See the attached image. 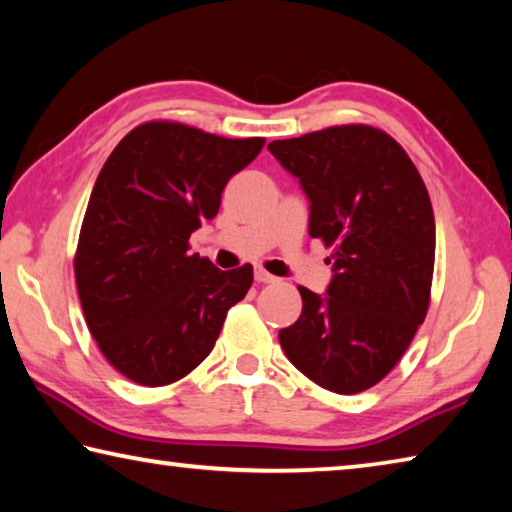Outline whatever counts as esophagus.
Here are the masks:
<instances>
[{
  "mask_svg": "<svg viewBox=\"0 0 512 512\" xmlns=\"http://www.w3.org/2000/svg\"><path fill=\"white\" fill-rule=\"evenodd\" d=\"M255 280L257 282H262V284H271V282H275L277 277L275 275H271L268 271H264L262 266H255Z\"/></svg>",
  "mask_w": 512,
  "mask_h": 512,
  "instance_id": "1",
  "label": "esophagus"
}]
</instances>
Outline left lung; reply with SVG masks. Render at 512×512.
I'll return each instance as SVG.
<instances>
[{
  "label": "left lung",
  "instance_id": "8db88e82",
  "mask_svg": "<svg viewBox=\"0 0 512 512\" xmlns=\"http://www.w3.org/2000/svg\"><path fill=\"white\" fill-rule=\"evenodd\" d=\"M311 201L309 235L332 248L327 296L305 287L302 314L280 345L302 375L332 393L368 391L391 372L424 323L436 221L409 153L381 128L329 126L268 144Z\"/></svg>",
  "mask_w": 512,
  "mask_h": 512
}]
</instances>
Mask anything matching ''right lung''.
<instances>
[{"instance_id":"add662e5","label":"right lung","mask_w":512,"mask_h":512,"mask_svg":"<svg viewBox=\"0 0 512 512\" xmlns=\"http://www.w3.org/2000/svg\"><path fill=\"white\" fill-rule=\"evenodd\" d=\"M171 119L135 126L103 164L85 210L74 275L106 361L140 386H167L212 352L253 266L221 271L189 253L221 192L264 149Z\"/></svg>"}]
</instances>
